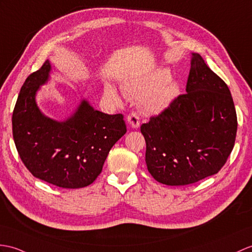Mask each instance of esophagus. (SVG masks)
Segmentation results:
<instances>
[{"mask_svg": "<svg viewBox=\"0 0 252 252\" xmlns=\"http://www.w3.org/2000/svg\"><path fill=\"white\" fill-rule=\"evenodd\" d=\"M126 122L127 125L130 126L132 128H137L140 125V120H139V117L136 113H132L126 117Z\"/></svg>", "mask_w": 252, "mask_h": 252, "instance_id": "1", "label": "esophagus"}]
</instances>
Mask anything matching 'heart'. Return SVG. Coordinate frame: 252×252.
Returning <instances> with one entry per match:
<instances>
[{
	"instance_id": "b5f03b06",
	"label": "heart",
	"mask_w": 252,
	"mask_h": 252,
	"mask_svg": "<svg viewBox=\"0 0 252 252\" xmlns=\"http://www.w3.org/2000/svg\"><path fill=\"white\" fill-rule=\"evenodd\" d=\"M127 96L139 99L140 108L148 115H159L171 108L183 93L178 81L172 79L167 67H158L140 77L128 80L124 86ZM105 95L116 104L121 102L117 88L112 84L105 85Z\"/></svg>"
}]
</instances>
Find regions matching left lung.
Wrapping results in <instances>:
<instances>
[{"label":"left lung","instance_id":"left-lung-1","mask_svg":"<svg viewBox=\"0 0 252 252\" xmlns=\"http://www.w3.org/2000/svg\"><path fill=\"white\" fill-rule=\"evenodd\" d=\"M186 91L171 108L140 126L148 171L167 186L217 174L235 143L237 117L229 87L194 52Z\"/></svg>","mask_w":252,"mask_h":252}]
</instances>
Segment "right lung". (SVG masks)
<instances>
[{
    "label": "right lung",
    "mask_w": 252,
    "mask_h": 252,
    "mask_svg": "<svg viewBox=\"0 0 252 252\" xmlns=\"http://www.w3.org/2000/svg\"><path fill=\"white\" fill-rule=\"evenodd\" d=\"M51 69L47 60L21 87L11 119L14 142L34 177L60 188H84L101 174L109 150L126 134L124 116L98 112L81 98L65 120L49 118L36 94Z\"/></svg>",
    "instance_id": "obj_1"
}]
</instances>
